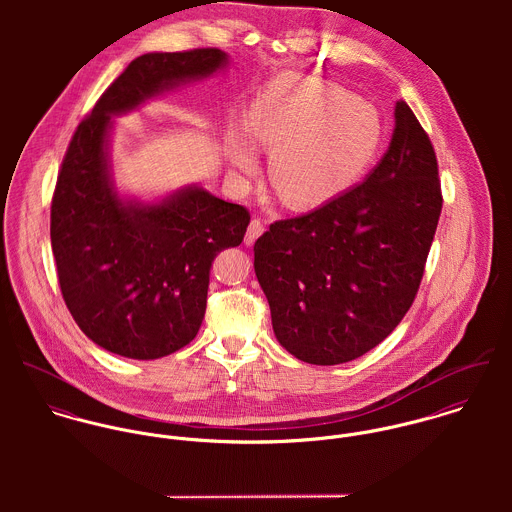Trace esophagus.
Masks as SVG:
<instances>
[{
	"instance_id": "1",
	"label": "esophagus",
	"mask_w": 512,
	"mask_h": 512,
	"mask_svg": "<svg viewBox=\"0 0 512 512\" xmlns=\"http://www.w3.org/2000/svg\"><path fill=\"white\" fill-rule=\"evenodd\" d=\"M262 232H264V224L258 219L250 220L248 230H246V236H244V244H246V246H252V244L262 236Z\"/></svg>"
}]
</instances>
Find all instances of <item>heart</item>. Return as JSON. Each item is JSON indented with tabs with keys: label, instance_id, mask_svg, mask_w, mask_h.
Masks as SVG:
<instances>
[{
	"label": "heart",
	"instance_id": "heart-1",
	"mask_svg": "<svg viewBox=\"0 0 512 512\" xmlns=\"http://www.w3.org/2000/svg\"><path fill=\"white\" fill-rule=\"evenodd\" d=\"M246 134L270 155L268 183L278 199L293 211H311L363 179L384 128L365 98L325 80L282 76L252 102ZM249 145L236 132L226 144L230 165L246 179L258 173Z\"/></svg>",
	"mask_w": 512,
	"mask_h": 512
}]
</instances>
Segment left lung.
I'll return each mask as SVG.
<instances>
[{"mask_svg": "<svg viewBox=\"0 0 512 512\" xmlns=\"http://www.w3.org/2000/svg\"><path fill=\"white\" fill-rule=\"evenodd\" d=\"M438 159L404 100L390 146L363 183L254 244L278 343L309 365H341L382 343L410 309L441 213Z\"/></svg>", "mask_w": 512, "mask_h": 512, "instance_id": "8db88e82", "label": "left lung"}]
</instances>
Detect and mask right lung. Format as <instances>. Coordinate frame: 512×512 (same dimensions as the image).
<instances>
[{
  "label": "right lung",
  "mask_w": 512,
  "mask_h": 512,
  "mask_svg": "<svg viewBox=\"0 0 512 512\" xmlns=\"http://www.w3.org/2000/svg\"><path fill=\"white\" fill-rule=\"evenodd\" d=\"M226 67L220 49L138 57L78 124L63 159L51 205L61 292L82 333L114 355L153 361L195 339L213 260L242 242L250 215L201 185L153 201L122 195L112 118Z\"/></svg>",
  "instance_id": "1"
}]
</instances>
